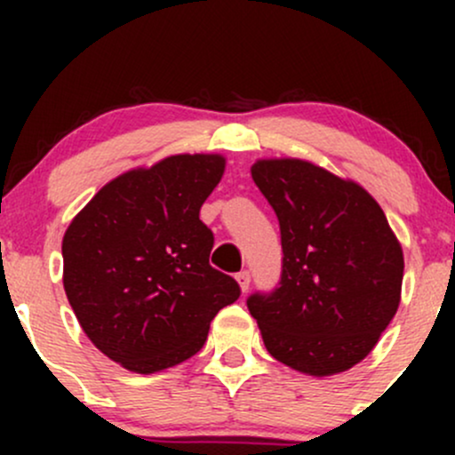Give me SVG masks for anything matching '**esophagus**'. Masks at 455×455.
I'll return each instance as SVG.
<instances>
[{
    "instance_id": "esophagus-1",
    "label": "esophagus",
    "mask_w": 455,
    "mask_h": 455,
    "mask_svg": "<svg viewBox=\"0 0 455 455\" xmlns=\"http://www.w3.org/2000/svg\"><path fill=\"white\" fill-rule=\"evenodd\" d=\"M235 280H237L242 293H245V291H248V286H250V274H248V271H239V274L235 275Z\"/></svg>"
}]
</instances>
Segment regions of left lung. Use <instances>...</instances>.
<instances>
[{
  "instance_id": "8db88e82",
  "label": "left lung",
  "mask_w": 455,
  "mask_h": 455,
  "mask_svg": "<svg viewBox=\"0 0 455 455\" xmlns=\"http://www.w3.org/2000/svg\"><path fill=\"white\" fill-rule=\"evenodd\" d=\"M250 171L278 216L284 252L278 289L248 299L265 348L307 377L347 372L398 312V237L362 184L316 162L259 158Z\"/></svg>"
}]
</instances>
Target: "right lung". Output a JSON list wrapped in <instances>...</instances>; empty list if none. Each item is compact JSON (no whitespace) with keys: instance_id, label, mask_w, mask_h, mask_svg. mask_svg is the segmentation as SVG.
Masks as SVG:
<instances>
[{"instance_id":"obj_1","label":"right lung","mask_w":455,"mask_h":455,"mask_svg":"<svg viewBox=\"0 0 455 455\" xmlns=\"http://www.w3.org/2000/svg\"><path fill=\"white\" fill-rule=\"evenodd\" d=\"M222 154H175L104 184L61 242L64 291L85 336L130 372L186 362L210 323L239 297L213 269V235L198 218L220 184Z\"/></svg>"}]
</instances>
